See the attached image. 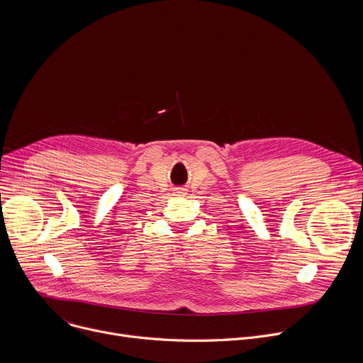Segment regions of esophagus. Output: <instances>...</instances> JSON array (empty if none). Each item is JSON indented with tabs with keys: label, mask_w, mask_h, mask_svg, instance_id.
<instances>
[{
	"label": "esophagus",
	"mask_w": 363,
	"mask_h": 363,
	"mask_svg": "<svg viewBox=\"0 0 363 363\" xmlns=\"http://www.w3.org/2000/svg\"><path fill=\"white\" fill-rule=\"evenodd\" d=\"M174 191H175V194H177V195H182V194H184V192H185V189H184V188H181V186H178V188H175V189H174Z\"/></svg>",
	"instance_id": "1"
}]
</instances>
